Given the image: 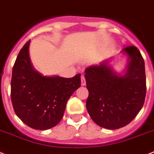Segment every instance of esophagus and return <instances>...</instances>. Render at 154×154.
<instances>
[{"mask_svg":"<svg viewBox=\"0 0 154 154\" xmlns=\"http://www.w3.org/2000/svg\"><path fill=\"white\" fill-rule=\"evenodd\" d=\"M81 84H82V86H85L86 85V79H85L84 75L81 76Z\"/></svg>","mask_w":154,"mask_h":154,"instance_id":"1","label":"esophagus"}]
</instances>
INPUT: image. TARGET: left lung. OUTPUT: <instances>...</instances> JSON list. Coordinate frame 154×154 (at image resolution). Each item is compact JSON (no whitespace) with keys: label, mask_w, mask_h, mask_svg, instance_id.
<instances>
[{"label":"left lung","mask_w":154,"mask_h":154,"mask_svg":"<svg viewBox=\"0 0 154 154\" xmlns=\"http://www.w3.org/2000/svg\"><path fill=\"white\" fill-rule=\"evenodd\" d=\"M120 53L127 63L122 72L114 69L112 58L85 70L89 91L86 109L95 124L116 130L134 120L143 108L146 97L145 63L135 46H128Z\"/></svg>","instance_id":"8db88e82"}]
</instances>
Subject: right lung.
Segmentation results:
<instances>
[{"instance_id": "obj_1", "label": "right lung", "mask_w": 154, "mask_h": 154, "mask_svg": "<svg viewBox=\"0 0 154 154\" xmlns=\"http://www.w3.org/2000/svg\"><path fill=\"white\" fill-rule=\"evenodd\" d=\"M30 43L29 40L21 49L12 69L11 102L24 124L33 129L47 130L61 120L67 101L81 86V75L72 78L43 75L31 63Z\"/></svg>"}]
</instances>
